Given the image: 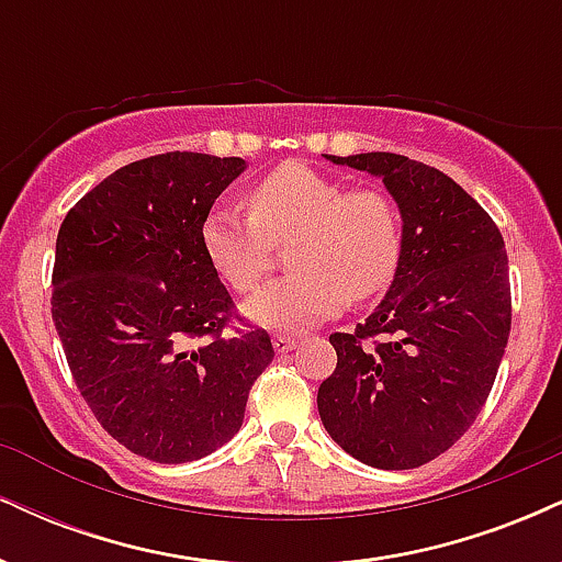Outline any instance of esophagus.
Wrapping results in <instances>:
<instances>
[{
    "label": "esophagus",
    "instance_id": "1",
    "mask_svg": "<svg viewBox=\"0 0 562 562\" xmlns=\"http://www.w3.org/2000/svg\"><path fill=\"white\" fill-rule=\"evenodd\" d=\"M272 344H274L277 353H285V351H290V348L299 346V338H295V335H274Z\"/></svg>",
    "mask_w": 562,
    "mask_h": 562
}]
</instances>
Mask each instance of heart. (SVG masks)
Returning a JSON list of instances; mask_svg holds the SVG:
<instances>
[{"label":"heart","mask_w":562,"mask_h":562,"mask_svg":"<svg viewBox=\"0 0 562 562\" xmlns=\"http://www.w3.org/2000/svg\"><path fill=\"white\" fill-rule=\"evenodd\" d=\"M293 272L261 288L248 314L272 327H303L353 301L383 293L398 272L404 224L396 200L380 187L335 182L306 166H282L250 192V214L214 209L203 248L237 293L272 272L274 245H288Z\"/></svg>","instance_id":"1"}]
</instances>
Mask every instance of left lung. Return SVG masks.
<instances>
[{"mask_svg": "<svg viewBox=\"0 0 562 562\" xmlns=\"http://www.w3.org/2000/svg\"><path fill=\"white\" fill-rule=\"evenodd\" d=\"M383 179L404 222V254L380 306L333 333L319 417L364 465L409 470L465 436L492 393L513 299L502 232L443 171L396 153L327 156Z\"/></svg>", "mask_w": 562, "mask_h": 562, "instance_id": "1", "label": "left lung"}]
</instances>
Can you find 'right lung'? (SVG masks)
I'll use <instances>...</instances> for the list:
<instances>
[{"label":"right lung","instance_id":"right-lung-1","mask_svg":"<svg viewBox=\"0 0 562 562\" xmlns=\"http://www.w3.org/2000/svg\"><path fill=\"white\" fill-rule=\"evenodd\" d=\"M243 158L164 153L113 171L63 218L53 322L97 423L145 460L179 465L240 430L272 362L261 327H235V301L203 248V222Z\"/></svg>","mask_w":562,"mask_h":562}]
</instances>
